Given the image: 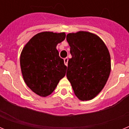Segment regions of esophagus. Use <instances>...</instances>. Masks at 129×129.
<instances>
[{
	"label": "esophagus",
	"instance_id": "obj_1",
	"mask_svg": "<svg viewBox=\"0 0 129 129\" xmlns=\"http://www.w3.org/2000/svg\"><path fill=\"white\" fill-rule=\"evenodd\" d=\"M68 57H66L64 59V64H65L66 66H68Z\"/></svg>",
	"mask_w": 129,
	"mask_h": 129
}]
</instances>
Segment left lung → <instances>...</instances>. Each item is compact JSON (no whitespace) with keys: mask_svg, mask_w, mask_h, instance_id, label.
<instances>
[{"mask_svg":"<svg viewBox=\"0 0 129 129\" xmlns=\"http://www.w3.org/2000/svg\"><path fill=\"white\" fill-rule=\"evenodd\" d=\"M67 41L72 55L68 62L67 78L79 100H92L103 90L109 77V50L99 36L85 31L68 34Z\"/></svg>","mask_w":129,"mask_h":129,"instance_id":"1","label":"left lung"}]
</instances>
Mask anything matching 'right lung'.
Here are the masks:
<instances>
[{
  "label": "right lung",
  "instance_id": "right-lung-1",
  "mask_svg": "<svg viewBox=\"0 0 129 129\" xmlns=\"http://www.w3.org/2000/svg\"><path fill=\"white\" fill-rule=\"evenodd\" d=\"M65 37L64 32L39 33L29 40L21 52L20 65L24 81L39 96L50 95L65 76L67 67L56 48Z\"/></svg>",
  "mask_w": 129,
  "mask_h": 129
}]
</instances>
